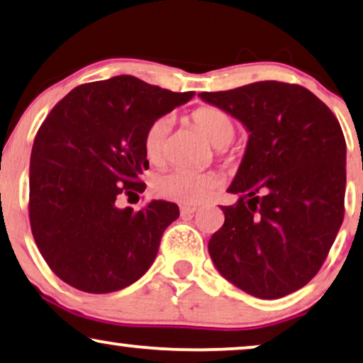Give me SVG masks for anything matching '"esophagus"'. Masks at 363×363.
I'll list each match as a JSON object with an SVG mask.
<instances>
[{"label":"esophagus","mask_w":363,"mask_h":363,"mask_svg":"<svg viewBox=\"0 0 363 363\" xmlns=\"http://www.w3.org/2000/svg\"><path fill=\"white\" fill-rule=\"evenodd\" d=\"M197 212V207H191V206H182L181 207V216H192V213Z\"/></svg>","instance_id":"1"}]
</instances>
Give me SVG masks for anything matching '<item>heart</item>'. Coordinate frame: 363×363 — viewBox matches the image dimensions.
Masks as SVG:
<instances>
[{
	"instance_id": "1",
	"label": "heart",
	"mask_w": 363,
	"mask_h": 363,
	"mask_svg": "<svg viewBox=\"0 0 363 363\" xmlns=\"http://www.w3.org/2000/svg\"><path fill=\"white\" fill-rule=\"evenodd\" d=\"M192 120L216 147H225L232 143L235 123L225 111L213 108V106H203L194 111ZM171 125V116H161L152 121L150 128L146 130L145 155L152 164H161L164 161ZM220 181L222 177L213 171L194 172L176 167V169L156 174L151 181V187L156 196L162 199L194 206V203L202 202L213 189L218 187Z\"/></svg>"
}]
</instances>
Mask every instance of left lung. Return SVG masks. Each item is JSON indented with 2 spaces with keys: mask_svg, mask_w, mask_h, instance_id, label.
<instances>
[{
  "mask_svg": "<svg viewBox=\"0 0 363 363\" xmlns=\"http://www.w3.org/2000/svg\"><path fill=\"white\" fill-rule=\"evenodd\" d=\"M199 96L248 131L243 160L223 206L225 222L208 240L223 278L259 299L308 284L344 220L345 140L313 91L264 80Z\"/></svg>",
  "mask_w": 363,
  "mask_h": 363,
  "instance_id": "obj_1",
  "label": "left lung"
}]
</instances>
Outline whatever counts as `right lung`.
<instances>
[{
  "instance_id": "right-lung-1",
  "label": "right lung",
  "mask_w": 363,
  "mask_h": 363,
  "mask_svg": "<svg viewBox=\"0 0 363 363\" xmlns=\"http://www.w3.org/2000/svg\"><path fill=\"white\" fill-rule=\"evenodd\" d=\"M194 95L118 75L75 86L44 120L30 152L29 220L40 255L62 281L105 294L150 269L179 207L151 201L135 212L116 201L146 189L140 177L150 167V125Z\"/></svg>"
}]
</instances>
